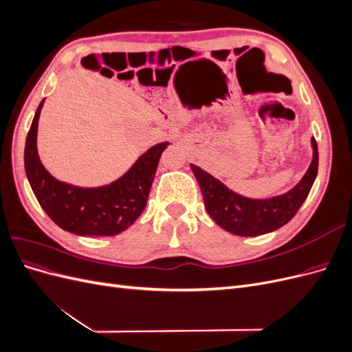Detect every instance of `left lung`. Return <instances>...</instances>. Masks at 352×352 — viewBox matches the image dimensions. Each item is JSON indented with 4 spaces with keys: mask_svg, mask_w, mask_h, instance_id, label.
I'll return each instance as SVG.
<instances>
[{
    "mask_svg": "<svg viewBox=\"0 0 352 352\" xmlns=\"http://www.w3.org/2000/svg\"><path fill=\"white\" fill-rule=\"evenodd\" d=\"M311 164L300 182L287 192L270 198L243 197L206 170L190 164L210 217L221 229L238 236H258L286 225L307 199L317 176L318 151L314 138H311Z\"/></svg>",
    "mask_w": 352,
    "mask_h": 352,
    "instance_id": "left-lung-1",
    "label": "left lung"
}]
</instances>
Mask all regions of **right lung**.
Masks as SVG:
<instances>
[{
  "label": "right lung",
  "instance_id": "add662e5",
  "mask_svg": "<svg viewBox=\"0 0 352 352\" xmlns=\"http://www.w3.org/2000/svg\"><path fill=\"white\" fill-rule=\"evenodd\" d=\"M38 105L25 145V170L32 190L48 217L63 230L80 236H114L126 230L145 210L157 166L168 142L145 151L133 166L114 182L82 188L56 179L41 163L36 146Z\"/></svg>",
  "mask_w": 352,
  "mask_h": 352
}]
</instances>
